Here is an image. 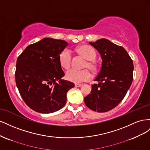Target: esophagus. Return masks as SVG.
<instances>
[{"label": "esophagus", "instance_id": "1", "mask_svg": "<svg viewBox=\"0 0 150 150\" xmlns=\"http://www.w3.org/2000/svg\"><path fill=\"white\" fill-rule=\"evenodd\" d=\"M82 86H83V84H75L76 87H81Z\"/></svg>", "mask_w": 150, "mask_h": 150}]
</instances>
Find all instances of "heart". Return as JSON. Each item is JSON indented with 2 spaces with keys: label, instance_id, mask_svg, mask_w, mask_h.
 Wrapping results in <instances>:
<instances>
[{
  "label": "heart",
  "instance_id": "heart-1",
  "mask_svg": "<svg viewBox=\"0 0 150 150\" xmlns=\"http://www.w3.org/2000/svg\"><path fill=\"white\" fill-rule=\"evenodd\" d=\"M76 53L86 59L84 63L83 70L71 69L66 74V78L71 82L79 83L89 81L91 78V72H96L98 69V64L95 60L96 57V52L95 49L90 46L86 44H82L75 49ZM59 64L62 69L67 70L71 66L72 57L70 52L67 49H64L59 53L58 56Z\"/></svg>",
  "mask_w": 150,
  "mask_h": 150
}]
</instances>
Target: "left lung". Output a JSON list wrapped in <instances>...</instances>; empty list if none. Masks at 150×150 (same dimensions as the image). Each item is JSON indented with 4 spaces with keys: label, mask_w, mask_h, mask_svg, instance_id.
Instances as JSON below:
<instances>
[{
    "label": "left lung",
    "mask_w": 150,
    "mask_h": 150,
    "mask_svg": "<svg viewBox=\"0 0 150 150\" xmlns=\"http://www.w3.org/2000/svg\"><path fill=\"white\" fill-rule=\"evenodd\" d=\"M89 44L96 48L102 58V66L91 86L84 103L91 110L99 112L110 111L125 98L133 79V62L122 46L106 39Z\"/></svg>",
    "instance_id": "8db88e82"
}]
</instances>
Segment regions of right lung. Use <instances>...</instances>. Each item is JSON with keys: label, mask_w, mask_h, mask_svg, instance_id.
Instances as JSON below:
<instances>
[{"label": "right lung", "mask_w": 150, "mask_h": 150, "mask_svg": "<svg viewBox=\"0 0 150 150\" xmlns=\"http://www.w3.org/2000/svg\"><path fill=\"white\" fill-rule=\"evenodd\" d=\"M63 40L44 38L25 48L17 59L16 83L24 101L40 113L59 110L74 83L62 80L64 76L58 60L67 46Z\"/></svg>", "instance_id": "right-lung-1"}]
</instances>
